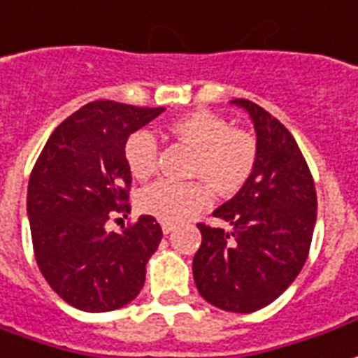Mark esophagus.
<instances>
[{"label": "esophagus", "mask_w": 358, "mask_h": 358, "mask_svg": "<svg viewBox=\"0 0 358 358\" xmlns=\"http://www.w3.org/2000/svg\"><path fill=\"white\" fill-rule=\"evenodd\" d=\"M160 225H162V231H164L166 235H169V233H172V231L176 229V223H172V221H162Z\"/></svg>", "instance_id": "34e87169"}]
</instances>
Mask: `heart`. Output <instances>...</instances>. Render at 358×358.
Wrapping results in <instances>:
<instances>
[{
    "instance_id": "heart-1",
    "label": "heart",
    "mask_w": 358,
    "mask_h": 358,
    "mask_svg": "<svg viewBox=\"0 0 358 358\" xmlns=\"http://www.w3.org/2000/svg\"><path fill=\"white\" fill-rule=\"evenodd\" d=\"M169 133L180 145L194 150L189 182L160 180L138 194V208L164 221H182L206 208L211 188L220 196L237 194L252 176L259 145L249 131L231 127L229 121L210 109H194L169 121ZM159 141L150 131H135L123 147L129 172L148 180L159 169Z\"/></svg>"
}]
</instances>
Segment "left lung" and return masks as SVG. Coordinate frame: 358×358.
Returning a JSON list of instances; mask_svg holds the SVG:
<instances>
[{"label": "left lung", "mask_w": 358, "mask_h": 358, "mask_svg": "<svg viewBox=\"0 0 358 358\" xmlns=\"http://www.w3.org/2000/svg\"><path fill=\"white\" fill-rule=\"evenodd\" d=\"M231 103L249 111L259 159L249 182L213 217L198 223L201 245L194 280L211 306L235 313L262 310L296 280L312 245L317 196L310 166L292 133L249 99Z\"/></svg>", "instance_id": "1"}]
</instances>
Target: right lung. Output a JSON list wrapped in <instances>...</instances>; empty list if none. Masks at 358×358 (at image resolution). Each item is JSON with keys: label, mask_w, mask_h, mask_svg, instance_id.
<instances>
[{"label": "right lung", "mask_w": 358, "mask_h": 358, "mask_svg": "<svg viewBox=\"0 0 358 358\" xmlns=\"http://www.w3.org/2000/svg\"><path fill=\"white\" fill-rule=\"evenodd\" d=\"M162 111L92 101L55 129L33 166L27 213L36 264L76 310H119L145 284L147 262L162 239L160 223L141 215L119 233L106 223L131 211L125 141Z\"/></svg>", "instance_id": "obj_1"}]
</instances>
